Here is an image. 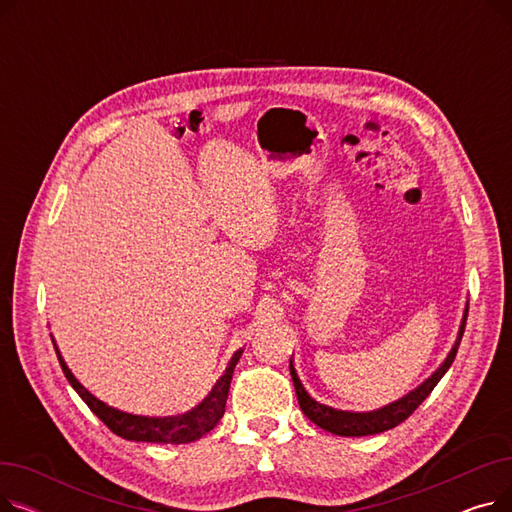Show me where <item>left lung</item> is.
<instances>
[{
	"label": "left lung",
	"mask_w": 512,
	"mask_h": 512,
	"mask_svg": "<svg viewBox=\"0 0 512 512\" xmlns=\"http://www.w3.org/2000/svg\"><path fill=\"white\" fill-rule=\"evenodd\" d=\"M467 313H469V301L465 303V309H463V319H461V326H459V332H456V340L450 348V353L446 355V359L440 363V367L429 375L427 380H423L417 388H413L411 392H407L405 396H400L392 402H388V405L380 407V409H373V411H342V409H334L330 405H324V402L315 400L303 386L301 378L297 369H294V361L290 357V363H288V369H290V375H292V384H294V390H297V398H299V405H301V411L321 429H326V432L330 434H336V436H346V438H359V436H373V434H382L386 432V429H392L396 427L398 423L405 421L421 402L429 396V392H432L436 388V384L444 378V373L450 369L454 357H456V351H459V344H461V338H463V332H465V324H467Z\"/></svg>",
	"instance_id": "left-lung-1"
}]
</instances>
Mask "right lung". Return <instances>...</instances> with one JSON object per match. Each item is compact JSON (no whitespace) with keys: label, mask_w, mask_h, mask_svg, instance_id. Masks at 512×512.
<instances>
[{"label":"right lung","mask_w":512,"mask_h":512,"mask_svg":"<svg viewBox=\"0 0 512 512\" xmlns=\"http://www.w3.org/2000/svg\"><path fill=\"white\" fill-rule=\"evenodd\" d=\"M53 348H56L58 361L62 365V371L66 375V380L70 386L76 390V394L87 402V407L112 429V432L124 440L132 442H153V444H188L203 438L209 434L211 429L220 423L226 411V400H228V390L232 382V373L234 367L242 355V348L232 355L226 371L222 378L213 384L209 394L195 405L193 409H188L178 415H164V417H149V415H137V413H126L116 407H110L107 402L99 400L95 394H91L83 384L76 380V375L70 371L66 365L60 348L56 346V340H53Z\"/></svg>","instance_id":"1"}]
</instances>
